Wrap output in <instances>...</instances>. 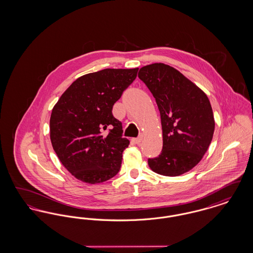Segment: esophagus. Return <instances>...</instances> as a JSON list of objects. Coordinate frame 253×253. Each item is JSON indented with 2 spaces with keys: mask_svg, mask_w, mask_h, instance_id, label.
<instances>
[{
  "mask_svg": "<svg viewBox=\"0 0 253 253\" xmlns=\"http://www.w3.org/2000/svg\"><path fill=\"white\" fill-rule=\"evenodd\" d=\"M141 140H142V135H140V136H138V137H135V138H132V141H133V143H135V144H140Z\"/></svg>",
  "mask_w": 253,
  "mask_h": 253,
  "instance_id": "obj_1",
  "label": "esophagus"
}]
</instances>
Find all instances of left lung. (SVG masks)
Here are the masks:
<instances>
[{
	"label": "left lung",
	"instance_id": "8db88e82",
	"mask_svg": "<svg viewBox=\"0 0 253 253\" xmlns=\"http://www.w3.org/2000/svg\"><path fill=\"white\" fill-rule=\"evenodd\" d=\"M138 78L156 98L160 112L163 147L149 158L155 172L178 176L196 166L214 132L211 102L204 92L173 67L164 63L143 66Z\"/></svg>",
	"mask_w": 253,
	"mask_h": 253
}]
</instances>
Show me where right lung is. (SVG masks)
Returning a JSON list of instances; mask_svg holds the SVG:
<instances>
[{"instance_id":"add662e5","label":"right lung","mask_w":253,"mask_h":253,"mask_svg":"<svg viewBox=\"0 0 253 253\" xmlns=\"http://www.w3.org/2000/svg\"><path fill=\"white\" fill-rule=\"evenodd\" d=\"M138 68L103 69L77 79L52 110L50 139L61 164L77 179L96 184L114 177L130 141L112 113Z\"/></svg>"}]
</instances>
